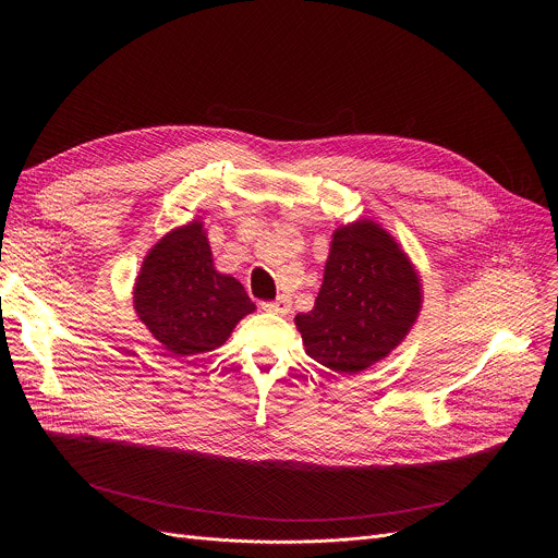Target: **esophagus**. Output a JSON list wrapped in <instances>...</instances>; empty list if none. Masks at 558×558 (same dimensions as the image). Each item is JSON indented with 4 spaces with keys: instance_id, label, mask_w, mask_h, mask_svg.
Wrapping results in <instances>:
<instances>
[{
    "instance_id": "esophagus-1",
    "label": "esophagus",
    "mask_w": 558,
    "mask_h": 558,
    "mask_svg": "<svg viewBox=\"0 0 558 558\" xmlns=\"http://www.w3.org/2000/svg\"><path fill=\"white\" fill-rule=\"evenodd\" d=\"M263 311L276 313V315H287L291 311V300L287 295H280L274 302H263Z\"/></svg>"
}]
</instances>
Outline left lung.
<instances>
[{
    "mask_svg": "<svg viewBox=\"0 0 558 558\" xmlns=\"http://www.w3.org/2000/svg\"><path fill=\"white\" fill-rule=\"evenodd\" d=\"M422 302V278L404 247L379 222L357 218L333 231L320 293L295 327L308 357L357 375L404 342Z\"/></svg>",
    "mask_w": 558,
    "mask_h": 558,
    "instance_id": "left-lung-1",
    "label": "left lung"
}]
</instances>
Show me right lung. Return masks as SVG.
<instances>
[{
  "instance_id": "1",
  "label": "right lung",
  "mask_w": 558,
  "mask_h": 558,
  "mask_svg": "<svg viewBox=\"0 0 558 558\" xmlns=\"http://www.w3.org/2000/svg\"><path fill=\"white\" fill-rule=\"evenodd\" d=\"M134 311L154 340L190 357L222 347L256 311L245 287L214 267L207 229L190 220L145 254L132 291Z\"/></svg>"
}]
</instances>
